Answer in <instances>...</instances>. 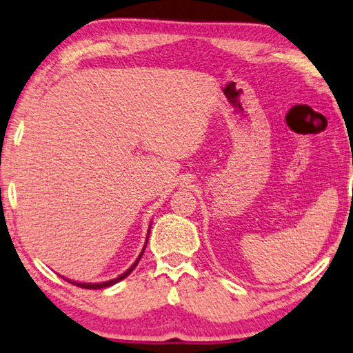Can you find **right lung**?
Segmentation results:
<instances>
[{
    "mask_svg": "<svg viewBox=\"0 0 353 353\" xmlns=\"http://www.w3.org/2000/svg\"><path fill=\"white\" fill-rule=\"evenodd\" d=\"M143 254H144V249H143V252H141L139 254V256H138V260H136L134 263H133V266L130 268L128 271H125L123 274H120L119 277H115V279H112V281H108V282H101V283H81V282H72V281H68V279H65L66 282H70V283H72V285H77V287H81V288H90V290H98V288H104V287H110V285H114V283H117V282H120V281H123V279L130 274L131 271L134 270L136 268V265H138L139 263V260H141V256H143Z\"/></svg>",
    "mask_w": 353,
    "mask_h": 353,
    "instance_id": "right-lung-1",
    "label": "right lung"
}]
</instances>
